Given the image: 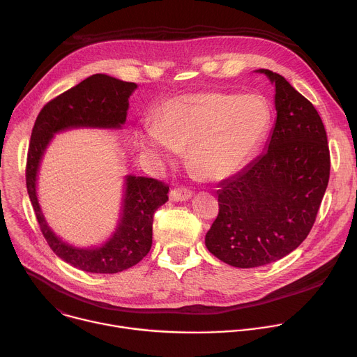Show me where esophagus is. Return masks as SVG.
I'll return each mask as SVG.
<instances>
[{
  "label": "esophagus",
  "instance_id": "34e87169",
  "mask_svg": "<svg viewBox=\"0 0 357 357\" xmlns=\"http://www.w3.org/2000/svg\"><path fill=\"white\" fill-rule=\"evenodd\" d=\"M193 196V192L188 188H175L169 192V197L174 202H182V200H188Z\"/></svg>",
  "mask_w": 357,
  "mask_h": 357
}]
</instances>
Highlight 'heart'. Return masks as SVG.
Here are the masks:
<instances>
[{
	"instance_id": "b5f03b06",
	"label": "heart",
	"mask_w": 357,
	"mask_h": 357,
	"mask_svg": "<svg viewBox=\"0 0 357 357\" xmlns=\"http://www.w3.org/2000/svg\"><path fill=\"white\" fill-rule=\"evenodd\" d=\"M273 120L260 94L208 91L168 100L155 124L137 132L139 148L157 161L171 164L186 151L188 165L208 179L236 172L266 138Z\"/></svg>"
}]
</instances>
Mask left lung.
<instances>
[{"instance_id": "left-lung-1", "label": "left lung", "mask_w": 357, "mask_h": 357, "mask_svg": "<svg viewBox=\"0 0 357 357\" xmlns=\"http://www.w3.org/2000/svg\"><path fill=\"white\" fill-rule=\"evenodd\" d=\"M259 72L275 84L268 149L220 183L219 213L205 237L215 257L238 268L274 263L307 238L331 172L328 137L314 105L281 75Z\"/></svg>"}]
</instances>
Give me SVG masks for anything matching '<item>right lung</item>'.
<instances>
[{"instance_id": "add662e5", "label": "right lung", "mask_w": 357, "mask_h": 357, "mask_svg": "<svg viewBox=\"0 0 357 357\" xmlns=\"http://www.w3.org/2000/svg\"><path fill=\"white\" fill-rule=\"evenodd\" d=\"M135 83L93 75L56 96L39 112L28 148L26 189L39 229L52 251L68 264L97 274H116L139 263L152 245L154 213L168 200L162 181L127 176L123 216L114 236L98 248H76L58 238L46 225L36 197V174L43 151L55 132L72 127L119 128L124 124Z\"/></svg>"}]
</instances>
